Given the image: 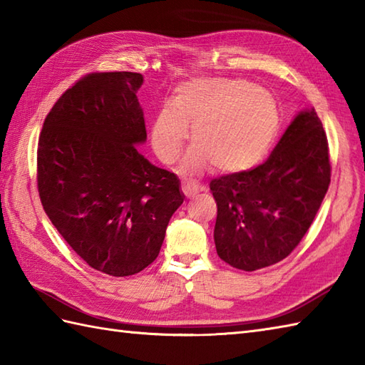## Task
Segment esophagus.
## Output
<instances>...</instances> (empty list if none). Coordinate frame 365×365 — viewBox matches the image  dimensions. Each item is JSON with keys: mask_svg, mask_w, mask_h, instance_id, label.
Instances as JSON below:
<instances>
[{"mask_svg": "<svg viewBox=\"0 0 365 365\" xmlns=\"http://www.w3.org/2000/svg\"><path fill=\"white\" fill-rule=\"evenodd\" d=\"M202 185L197 180H192V178H185L182 182V191L185 192L187 197H195L199 191H202Z\"/></svg>", "mask_w": 365, "mask_h": 365, "instance_id": "esophagus-1", "label": "esophagus"}]
</instances>
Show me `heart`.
<instances>
[{
    "instance_id": "heart-1",
    "label": "heart",
    "mask_w": 365,
    "mask_h": 365,
    "mask_svg": "<svg viewBox=\"0 0 365 365\" xmlns=\"http://www.w3.org/2000/svg\"><path fill=\"white\" fill-rule=\"evenodd\" d=\"M185 170L215 165L222 173L251 169L267 157L281 130V111L268 91L242 78H192L175 88L152 123L157 157L173 165L190 135Z\"/></svg>"
}]
</instances>
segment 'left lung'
<instances>
[{"label": "left lung", "instance_id": "obj_1", "mask_svg": "<svg viewBox=\"0 0 365 365\" xmlns=\"http://www.w3.org/2000/svg\"><path fill=\"white\" fill-rule=\"evenodd\" d=\"M329 182L328 138L311 108L293 119L267 161L210 182L220 259L243 271L284 260L311 227Z\"/></svg>", "mask_w": 365, "mask_h": 365}]
</instances>
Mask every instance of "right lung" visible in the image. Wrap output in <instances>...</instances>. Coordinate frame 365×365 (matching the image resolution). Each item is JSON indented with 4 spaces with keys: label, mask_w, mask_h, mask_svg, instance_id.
Returning a JSON list of instances; mask_svg holds the SVG:
<instances>
[{
    "label": "right lung",
    "mask_w": 365,
    "mask_h": 365,
    "mask_svg": "<svg viewBox=\"0 0 365 365\" xmlns=\"http://www.w3.org/2000/svg\"><path fill=\"white\" fill-rule=\"evenodd\" d=\"M135 72L83 76L46 114L37 145L45 213L91 268L123 277L158 257L183 202L174 173L138 152L147 139Z\"/></svg>",
    "instance_id": "add662e5"
}]
</instances>
